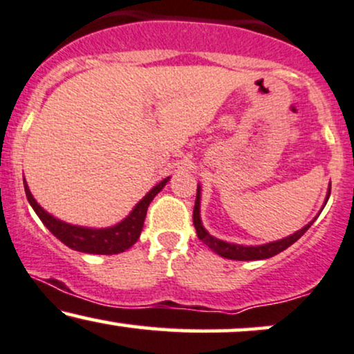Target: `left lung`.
Instances as JSON below:
<instances>
[{
	"label": "left lung",
	"instance_id": "1",
	"mask_svg": "<svg viewBox=\"0 0 354 354\" xmlns=\"http://www.w3.org/2000/svg\"><path fill=\"white\" fill-rule=\"evenodd\" d=\"M201 185H197V198H195V207H194V227L195 230H197V236L202 240L203 243L207 245V247L210 248L212 252H215L217 255L223 257V259H228V260H240V261H250V260H265V259H270V257H275L278 255L280 252L286 250V248L290 247V245H293L297 242L300 236L305 234L308 228L313 225V222L317 220L315 217L311 222L306 223L305 227L300 228L298 232H295V234L285 236V239L281 240H277V242H270V243H263V245H236V243H228V242H223V240L220 239H215L214 235H210L209 232L205 230L202 225V220H201ZM330 192H331V184L328 187V194H326V198H325V203H323V207L326 205L328 198H330ZM322 207V209H323Z\"/></svg>",
	"mask_w": 354,
	"mask_h": 354
}]
</instances>
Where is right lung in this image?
<instances>
[{
  "label": "right lung",
  "instance_id": "add662e5",
  "mask_svg": "<svg viewBox=\"0 0 354 354\" xmlns=\"http://www.w3.org/2000/svg\"><path fill=\"white\" fill-rule=\"evenodd\" d=\"M169 178L170 177L164 178L159 184L153 185L152 189L145 194L142 201L137 203L131 214H129L122 222L107 228L71 225V223H66L59 218L53 217L51 214H48V212L36 202L31 190H29L26 180L23 182L29 205L32 207V210L36 212V215L41 218V222L44 223L46 228H48L56 239H59L62 243L68 245L73 250L82 253H94V255H114V253L126 252L127 248H131L132 245L137 242V239L140 236V232H142L149 203L153 201V197H156L162 189H164L165 184L169 182Z\"/></svg>",
  "mask_w": 354,
  "mask_h": 354
}]
</instances>
